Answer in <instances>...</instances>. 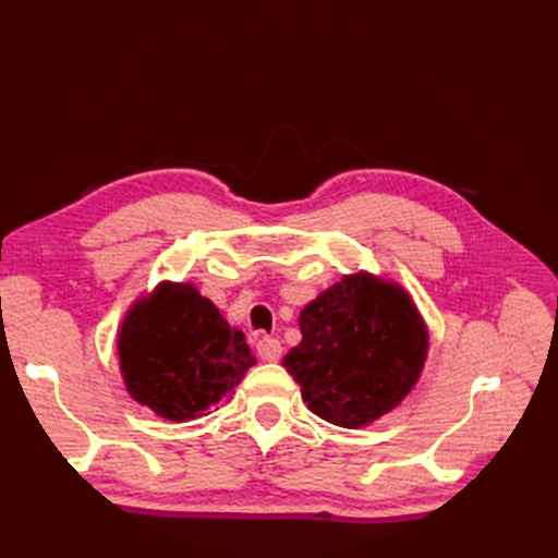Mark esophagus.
<instances>
[{"label":"esophagus","instance_id":"obj_1","mask_svg":"<svg viewBox=\"0 0 558 558\" xmlns=\"http://www.w3.org/2000/svg\"><path fill=\"white\" fill-rule=\"evenodd\" d=\"M256 349H258V356H260L263 361L275 363V361L281 359V342L275 340V337H265V335L258 337Z\"/></svg>","mask_w":558,"mask_h":558}]
</instances>
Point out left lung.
Instances as JSON below:
<instances>
[{
  "instance_id": "8db88e82",
  "label": "left lung",
  "mask_w": 558,
  "mask_h": 558,
  "mask_svg": "<svg viewBox=\"0 0 558 558\" xmlns=\"http://www.w3.org/2000/svg\"><path fill=\"white\" fill-rule=\"evenodd\" d=\"M302 342L283 356L302 400L328 424L361 428L412 391L428 330L400 286L344 277L300 312Z\"/></svg>"
}]
</instances>
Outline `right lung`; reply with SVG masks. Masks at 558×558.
Here are the masks:
<instances>
[{
	"label": "right lung",
	"mask_w": 558,
	"mask_h": 558,
	"mask_svg": "<svg viewBox=\"0 0 558 558\" xmlns=\"http://www.w3.org/2000/svg\"><path fill=\"white\" fill-rule=\"evenodd\" d=\"M130 396L170 421L205 416L230 400L256 363L244 335L191 283L165 281L140 300L118 335Z\"/></svg>",
	"instance_id": "obj_1"
}]
</instances>
